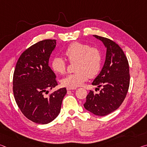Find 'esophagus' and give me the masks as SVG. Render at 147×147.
I'll return each instance as SVG.
<instances>
[{
	"label": "esophagus",
	"mask_w": 147,
	"mask_h": 147,
	"mask_svg": "<svg viewBox=\"0 0 147 147\" xmlns=\"http://www.w3.org/2000/svg\"><path fill=\"white\" fill-rule=\"evenodd\" d=\"M73 89H76V88H69V87H67V90H73Z\"/></svg>",
	"instance_id": "obj_1"
}]
</instances>
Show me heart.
Segmentation results:
<instances>
[{"label": "heart", "instance_id": "obj_1", "mask_svg": "<svg viewBox=\"0 0 147 147\" xmlns=\"http://www.w3.org/2000/svg\"><path fill=\"white\" fill-rule=\"evenodd\" d=\"M64 55L70 62H76L73 74H68L61 80L63 86L75 88L80 86L88 79L97 75L100 71L102 55L97 47L89 45L74 42L64 51ZM66 62L59 56L54 57L51 63L53 70L56 73L63 74L66 71Z\"/></svg>", "mask_w": 147, "mask_h": 147}]
</instances>
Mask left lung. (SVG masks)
Wrapping results in <instances>:
<instances>
[{
  "instance_id": "1",
  "label": "left lung",
  "mask_w": 147,
  "mask_h": 147,
  "mask_svg": "<svg viewBox=\"0 0 147 147\" xmlns=\"http://www.w3.org/2000/svg\"><path fill=\"white\" fill-rule=\"evenodd\" d=\"M93 36L102 42L106 49L103 67L92 82V85L102 89L99 93L89 91L84 106L94 115L105 116L116 110L126 97L130 84L129 65L117 44L108 38Z\"/></svg>"
}]
</instances>
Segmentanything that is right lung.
<instances>
[{
  "label": "right lung",
  "mask_w": 147,
  "mask_h": 147,
  "mask_svg": "<svg viewBox=\"0 0 147 147\" xmlns=\"http://www.w3.org/2000/svg\"><path fill=\"white\" fill-rule=\"evenodd\" d=\"M56 40L46 39L26 49L17 62L13 78V91L17 106L29 120L48 124L59 115L65 88L45 96L47 89L58 86L56 75L49 65Z\"/></svg>",
  "instance_id": "1"
}]
</instances>
